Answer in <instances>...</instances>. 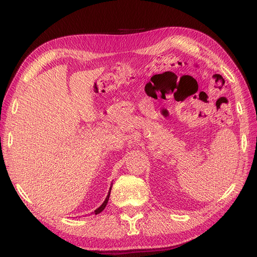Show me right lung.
I'll return each mask as SVG.
<instances>
[{
  "mask_svg": "<svg viewBox=\"0 0 257 257\" xmlns=\"http://www.w3.org/2000/svg\"><path fill=\"white\" fill-rule=\"evenodd\" d=\"M110 190H111V186H110V188H109V192H108V195H107V197H106V199L104 200V202L103 204L100 205V207H98L96 210H95L94 212H95V214H97V213H99V212H101L103 211L104 209H105V207H106V205H107V202H108V199H109V196H110Z\"/></svg>",
  "mask_w": 257,
  "mask_h": 257,
  "instance_id": "add662e5",
  "label": "right lung"
}]
</instances>
